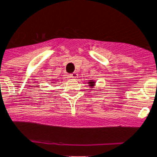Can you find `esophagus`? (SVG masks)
Returning a JSON list of instances; mask_svg holds the SVG:
<instances>
[{
    "mask_svg": "<svg viewBox=\"0 0 157 157\" xmlns=\"http://www.w3.org/2000/svg\"><path fill=\"white\" fill-rule=\"evenodd\" d=\"M70 77H71V78H74V79H76V78H78V74L75 73H75L71 74V75H70Z\"/></svg>",
    "mask_w": 157,
    "mask_h": 157,
    "instance_id": "34e87169",
    "label": "esophagus"
}]
</instances>
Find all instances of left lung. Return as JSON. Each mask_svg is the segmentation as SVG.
Instances as JSON below:
<instances>
[{"instance_id":"1","label":"left lung","mask_w":157,"mask_h":157,"mask_svg":"<svg viewBox=\"0 0 157 157\" xmlns=\"http://www.w3.org/2000/svg\"><path fill=\"white\" fill-rule=\"evenodd\" d=\"M87 83L88 86H90V88H93L94 86V85H95V81H94V80H89Z\"/></svg>"}]
</instances>
